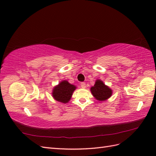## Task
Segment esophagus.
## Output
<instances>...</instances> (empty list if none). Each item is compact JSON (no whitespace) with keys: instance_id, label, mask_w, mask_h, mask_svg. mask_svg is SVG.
Listing matches in <instances>:
<instances>
[{"instance_id":"34e87169","label":"esophagus","mask_w":156,"mask_h":156,"mask_svg":"<svg viewBox=\"0 0 156 156\" xmlns=\"http://www.w3.org/2000/svg\"><path fill=\"white\" fill-rule=\"evenodd\" d=\"M80 86H81V87L82 88H86V83L85 82H81L80 83Z\"/></svg>"}]
</instances>
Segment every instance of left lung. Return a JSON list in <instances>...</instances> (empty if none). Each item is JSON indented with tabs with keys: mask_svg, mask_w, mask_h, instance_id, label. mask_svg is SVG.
<instances>
[{
	"mask_svg": "<svg viewBox=\"0 0 156 156\" xmlns=\"http://www.w3.org/2000/svg\"><path fill=\"white\" fill-rule=\"evenodd\" d=\"M90 90L92 95L100 101L107 100L112 95V90L100 80L96 81L95 84L90 88Z\"/></svg>",
	"mask_w": 156,
	"mask_h": 156,
	"instance_id": "8db88e82",
	"label": "left lung"
}]
</instances>
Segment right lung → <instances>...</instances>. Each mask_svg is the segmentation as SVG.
<instances>
[{"instance_id": "add662e5", "label": "right lung", "mask_w": 156, "mask_h": 156, "mask_svg": "<svg viewBox=\"0 0 156 156\" xmlns=\"http://www.w3.org/2000/svg\"><path fill=\"white\" fill-rule=\"evenodd\" d=\"M75 89V86L68 83V82L65 80L61 82L53 90V97L56 101L63 103H66L70 100L73 92Z\"/></svg>"}]
</instances>
